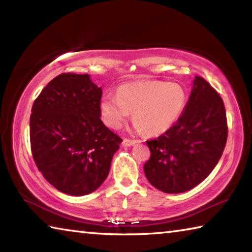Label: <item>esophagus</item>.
Here are the masks:
<instances>
[{
    "mask_svg": "<svg viewBox=\"0 0 252 252\" xmlns=\"http://www.w3.org/2000/svg\"><path fill=\"white\" fill-rule=\"evenodd\" d=\"M135 143H136V140H133V139H125V140H123V146H125V147L134 146Z\"/></svg>",
    "mask_w": 252,
    "mask_h": 252,
    "instance_id": "esophagus-1",
    "label": "esophagus"
}]
</instances>
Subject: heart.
<instances>
[{
    "instance_id": "1",
    "label": "heart",
    "mask_w": 252,
    "mask_h": 252,
    "mask_svg": "<svg viewBox=\"0 0 252 252\" xmlns=\"http://www.w3.org/2000/svg\"><path fill=\"white\" fill-rule=\"evenodd\" d=\"M188 101L185 88L164 81L123 84L117 95L101 97L102 120L111 129H119L132 112V119L143 133L161 134L169 130L183 112Z\"/></svg>"
}]
</instances>
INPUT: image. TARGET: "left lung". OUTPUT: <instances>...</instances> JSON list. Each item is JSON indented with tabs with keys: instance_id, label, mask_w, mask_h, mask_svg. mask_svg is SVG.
<instances>
[{
	"instance_id": "8db88e82",
	"label": "left lung",
	"mask_w": 252,
	"mask_h": 252,
	"mask_svg": "<svg viewBox=\"0 0 252 252\" xmlns=\"http://www.w3.org/2000/svg\"><path fill=\"white\" fill-rule=\"evenodd\" d=\"M227 138L222 99L206 80L195 76L190 99L177 123L147 141L150 159L144 163L146 177L162 192H186L215 169Z\"/></svg>"
}]
</instances>
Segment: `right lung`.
<instances>
[{
  "instance_id": "1",
  "label": "right lung",
  "mask_w": 252,
  "mask_h": 252,
  "mask_svg": "<svg viewBox=\"0 0 252 252\" xmlns=\"http://www.w3.org/2000/svg\"><path fill=\"white\" fill-rule=\"evenodd\" d=\"M101 88L89 74L62 73L32 105L30 142L37 169L70 195L95 191L110 171L122 139L101 121Z\"/></svg>"
}]
</instances>
